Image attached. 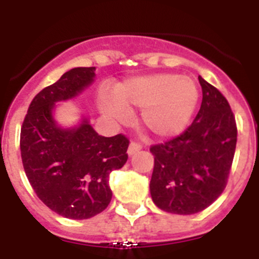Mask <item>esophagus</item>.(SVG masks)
<instances>
[{
    "label": "esophagus",
    "instance_id": "esophagus-1",
    "mask_svg": "<svg viewBox=\"0 0 259 259\" xmlns=\"http://www.w3.org/2000/svg\"><path fill=\"white\" fill-rule=\"evenodd\" d=\"M141 149H143V145H141L140 143H137V141H132V143L130 144V146H128V154L132 155Z\"/></svg>",
    "mask_w": 259,
    "mask_h": 259
}]
</instances>
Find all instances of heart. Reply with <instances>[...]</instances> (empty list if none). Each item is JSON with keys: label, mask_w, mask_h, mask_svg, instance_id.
Returning a JSON list of instances; mask_svg holds the SVG:
<instances>
[{"label": "heart", "mask_w": 259, "mask_h": 259, "mask_svg": "<svg viewBox=\"0 0 259 259\" xmlns=\"http://www.w3.org/2000/svg\"><path fill=\"white\" fill-rule=\"evenodd\" d=\"M198 88L191 77L170 72L125 80L115 98L105 97L102 109L114 119H124L141 109L140 122L157 137H171L187 127L198 104Z\"/></svg>", "instance_id": "1"}]
</instances>
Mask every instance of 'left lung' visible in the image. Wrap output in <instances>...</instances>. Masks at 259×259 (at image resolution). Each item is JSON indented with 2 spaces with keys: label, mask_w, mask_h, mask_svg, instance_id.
I'll return each instance as SVG.
<instances>
[{
  "label": "left lung",
  "mask_w": 259,
  "mask_h": 259,
  "mask_svg": "<svg viewBox=\"0 0 259 259\" xmlns=\"http://www.w3.org/2000/svg\"><path fill=\"white\" fill-rule=\"evenodd\" d=\"M202 102L192 124L179 136L150 146L154 168L153 202L172 214L202 211L223 193L236 149L237 125L230 104L198 76Z\"/></svg>",
  "instance_id": "obj_1"
}]
</instances>
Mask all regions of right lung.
Returning a JSON list of instances; mask_svg holds the SVG:
<instances>
[{
  "mask_svg": "<svg viewBox=\"0 0 259 259\" xmlns=\"http://www.w3.org/2000/svg\"><path fill=\"white\" fill-rule=\"evenodd\" d=\"M95 67H76L32 100L20 130L22 162L29 184L42 202L70 219L100 214L111 201V171L128 159L130 140L100 136L84 120L62 130L52 116L54 102L72 98L93 81Z\"/></svg>",
  "mask_w": 259,
  "mask_h": 259,
  "instance_id": "add662e5",
  "label": "right lung"
}]
</instances>
